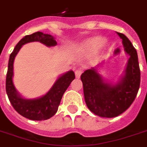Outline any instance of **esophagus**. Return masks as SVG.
Masks as SVG:
<instances>
[{"instance_id": "obj_1", "label": "esophagus", "mask_w": 147, "mask_h": 147, "mask_svg": "<svg viewBox=\"0 0 147 147\" xmlns=\"http://www.w3.org/2000/svg\"><path fill=\"white\" fill-rule=\"evenodd\" d=\"M76 78H80L81 75L82 74V70H79V69H78V70H76Z\"/></svg>"}]
</instances>
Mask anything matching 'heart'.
<instances>
[{
  "label": "heart",
  "instance_id": "b5f03b06",
  "mask_svg": "<svg viewBox=\"0 0 147 147\" xmlns=\"http://www.w3.org/2000/svg\"><path fill=\"white\" fill-rule=\"evenodd\" d=\"M104 40L101 38L94 37L85 42L82 47V51L85 53H91L94 52L100 47Z\"/></svg>",
  "mask_w": 147,
  "mask_h": 147
}]
</instances>
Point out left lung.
Wrapping results in <instances>:
<instances>
[{"label": "left lung", "mask_w": 147, "mask_h": 147, "mask_svg": "<svg viewBox=\"0 0 147 147\" xmlns=\"http://www.w3.org/2000/svg\"><path fill=\"white\" fill-rule=\"evenodd\" d=\"M122 39L124 51L130 55L123 76L117 83L105 82L95 68L82 74L84 96L87 107L102 117H114L129 108L137 97L140 84L137 50L124 34L117 33Z\"/></svg>", "instance_id": "left-lung-1"}]
</instances>
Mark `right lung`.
<instances>
[{
  "instance_id": "1",
  "label": "right lung",
  "mask_w": 147,
  "mask_h": 147,
  "mask_svg": "<svg viewBox=\"0 0 147 147\" xmlns=\"http://www.w3.org/2000/svg\"><path fill=\"white\" fill-rule=\"evenodd\" d=\"M30 42H40L47 47H54L57 44L55 38L49 34L36 32L25 36L15 47L10 54L6 78V92L13 107L20 115L32 121H44L49 119L57 112L62 95L76 76L73 71H69L59 77L53 87L43 96L34 99L24 98L18 93L13 82V62L15 56L22 46Z\"/></svg>"
}]
</instances>
